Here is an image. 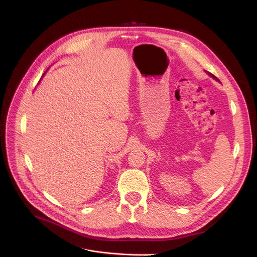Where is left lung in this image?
<instances>
[{"instance_id":"obj_1","label":"left lung","mask_w":257,"mask_h":257,"mask_svg":"<svg viewBox=\"0 0 257 257\" xmlns=\"http://www.w3.org/2000/svg\"><path fill=\"white\" fill-rule=\"evenodd\" d=\"M206 73H207V74H208V75H209V76H211V77H212V78H213V79H215V80H217V81H219V80H218V79H217V78H216V77H215V76H214V75H213V74H211V73H210V72H207V71H206Z\"/></svg>"}]
</instances>
